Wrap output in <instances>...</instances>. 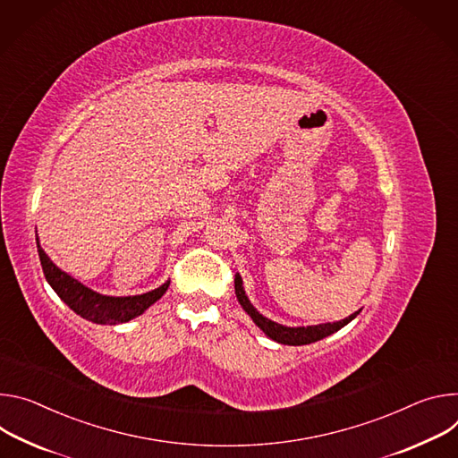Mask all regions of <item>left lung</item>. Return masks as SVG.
I'll return each instance as SVG.
<instances>
[{
    "label": "left lung",
    "instance_id": "8db88e82",
    "mask_svg": "<svg viewBox=\"0 0 458 458\" xmlns=\"http://www.w3.org/2000/svg\"><path fill=\"white\" fill-rule=\"evenodd\" d=\"M234 291H236V298L240 301V306L250 317V320L255 322L271 340H275L278 344H284V345H308V344L318 342V340L336 333L344 326H347L351 320L357 318V315L362 311V310L354 311L352 315H349L347 318L338 320V322H327V324L308 326V327H303V326H300V327H287V326H282L278 322H273L271 318H267V317H264L262 313L257 311V308L252 306L250 300L245 294L243 280H242L240 273L234 275Z\"/></svg>",
    "mask_w": 458,
    "mask_h": 458
}]
</instances>
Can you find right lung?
<instances>
[{"label":"right lung","mask_w":458,"mask_h":458,"mask_svg":"<svg viewBox=\"0 0 458 458\" xmlns=\"http://www.w3.org/2000/svg\"><path fill=\"white\" fill-rule=\"evenodd\" d=\"M36 243H38V255L41 262L43 275L48 282V285L55 289V293L67 303V306L80 315L81 318L101 324V326H116V324H125L141 313H145L152 303L158 301L171 280L162 284L160 287L152 289L143 294H134V296H109V294H101L92 291L90 287L83 285L76 278H72L69 273L62 271L53 260L47 257V252L41 249L38 234H36Z\"/></svg>","instance_id":"obj_1"}]
</instances>
